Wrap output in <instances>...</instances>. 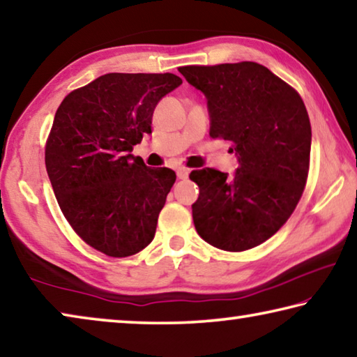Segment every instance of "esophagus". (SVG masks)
Masks as SVG:
<instances>
[{"instance_id": "34e87169", "label": "esophagus", "mask_w": 357, "mask_h": 357, "mask_svg": "<svg viewBox=\"0 0 357 357\" xmlns=\"http://www.w3.org/2000/svg\"><path fill=\"white\" fill-rule=\"evenodd\" d=\"M189 173H190V169L185 168V167H178L176 168V174H178L179 179H185L189 176Z\"/></svg>"}]
</instances>
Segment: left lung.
Returning a JSON list of instances; mask_svg holds the SVG:
<instances>
[{"label":"left lung","mask_w":357,"mask_h":357,"mask_svg":"<svg viewBox=\"0 0 357 357\" xmlns=\"http://www.w3.org/2000/svg\"><path fill=\"white\" fill-rule=\"evenodd\" d=\"M208 100L209 137L238 154L231 178L194 169L195 229L219 250L241 252L273 236L296 209L310 169L311 126L298 92L256 61L178 68Z\"/></svg>","instance_id":"obj_1"}]
</instances>
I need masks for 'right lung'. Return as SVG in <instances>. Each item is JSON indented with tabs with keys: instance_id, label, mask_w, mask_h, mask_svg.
<instances>
[{
	"instance_id": "obj_1",
	"label": "right lung",
	"mask_w": 357,
	"mask_h": 357,
	"mask_svg": "<svg viewBox=\"0 0 357 357\" xmlns=\"http://www.w3.org/2000/svg\"><path fill=\"white\" fill-rule=\"evenodd\" d=\"M181 84L172 73H109L68 93L55 112L46 141L55 199L73 230L106 256H133L154 238L176 173L128 152Z\"/></svg>"
}]
</instances>
